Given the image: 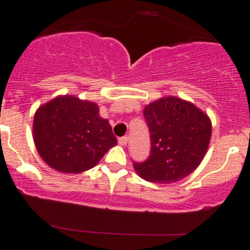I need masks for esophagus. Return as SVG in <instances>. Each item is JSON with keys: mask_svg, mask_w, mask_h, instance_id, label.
<instances>
[{"mask_svg": "<svg viewBox=\"0 0 250 250\" xmlns=\"http://www.w3.org/2000/svg\"><path fill=\"white\" fill-rule=\"evenodd\" d=\"M127 142H128V137H127V136L120 137V139H119V145L122 146V147H125V146H127Z\"/></svg>", "mask_w": 250, "mask_h": 250, "instance_id": "34e87169", "label": "esophagus"}]
</instances>
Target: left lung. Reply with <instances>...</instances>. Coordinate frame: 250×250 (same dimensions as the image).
<instances>
[{
  "label": "left lung",
  "instance_id": "obj_1",
  "mask_svg": "<svg viewBox=\"0 0 250 250\" xmlns=\"http://www.w3.org/2000/svg\"><path fill=\"white\" fill-rule=\"evenodd\" d=\"M150 133L147 161L134 163L148 182L174 183L191 174L202 162L211 137V121L194 103L176 96L161 97L143 110Z\"/></svg>",
  "mask_w": 250,
  "mask_h": 250
}]
</instances>
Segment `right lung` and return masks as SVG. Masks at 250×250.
<instances>
[{
    "label": "right lung",
    "mask_w": 250,
    "mask_h": 250,
    "mask_svg": "<svg viewBox=\"0 0 250 250\" xmlns=\"http://www.w3.org/2000/svg\"><path fill=\"white\" fill-rule=\"evenodd\" d=\"M96 103L60 95L40 105L34 115L33 139L42 160L60 173L94 168L117 145L109 121Z\"/></svg>",
    "instance_id": "obj_1"
}]
</instances>
